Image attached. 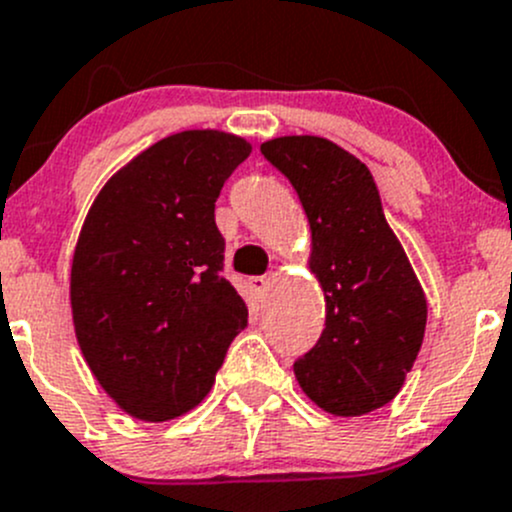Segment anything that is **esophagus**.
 I'll return each mask as SVG.
<instances>
[{
    "label": "esophagus",
    "instance_id": "esophagus-1",
    "mask_svg": "<svg viewBox=\"0 0 512 512\" xmlns=\"http://www.w3.org/2000/svg\"><path fill=\"white\" fill-rule=\"evenodd\" d=\"M268 283H271V276H254L249 281V286H251V291H254L256 295H263V293H266Z\"/></svg>",
    "mask_w": 512,
    "mask_h": 512
}]
</instances>
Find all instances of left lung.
<instances>
[{
	"label": "left lung",
	"mask_w": 512,
	"mask_h": 512,
	"mask_svg": "<svg viewBox=\"0 0 512 512\" xmlns=\"http://www.w3.org/2000/svg\"><path fill=\"white\" fill-rule=\"evenodd\" d=\"M298 192L310 224V271L325 293V330L293 365L323 412L362 416L392 402L421 350L426 295L389 229L365 162L318 135L261 145Z\"/></svg>",
	"instance_id": "1"
}]
</instances>
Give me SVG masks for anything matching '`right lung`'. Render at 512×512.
Wrapping results in <instances>:
<instances>
[{"mask_svg":"<svg viewBox=\"0 0 512 512\" xmlns=\"http://www.w3.org/2000/svg\"><path fill=\"white\" fill-rule=\"evenodd\" d=\"M251 142L221 130L162 138L120 167L88 209L71 263V313L93 377L125 414L197 407L249 323L221 276L214 202Z\"/></svg>","mask_w":512,"mask_h":512,"instance_id":"obj_1","label":"right lung"}]
</instances>
